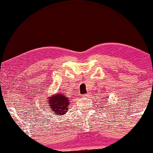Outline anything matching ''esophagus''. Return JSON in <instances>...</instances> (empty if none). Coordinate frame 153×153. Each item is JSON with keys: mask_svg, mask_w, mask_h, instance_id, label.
Instances as JSON below:
<instances>
[{"mask_svg": "<svg viewBox=\"0 0 153 153\" xmlns=\"http://www.w3.org/2000/svg\"><path fill=\"white\" fill-rule=\"evenodd\" d=\"M89 93H87V94H84V95H82V97H89Z\"/></svg>", "mask_w": 153, "mask_h": 153, "instance_id": "esophagus-1", "label": "esophagus"}]
</instances>
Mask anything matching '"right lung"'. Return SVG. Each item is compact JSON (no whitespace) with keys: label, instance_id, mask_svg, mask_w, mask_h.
I'll return each instance as SVG.
<instances>
[{"label":"right lung","instance_id":"right-lung-1","mask_svg":"<svg viewBox=\"0 0 153 153\" xmlns=\"http://www.w3.org/2000/svg\"><path fill=\"white\" fill-rule=\"evenodd\" d=\"M48 103L49 110L54 113L55 116L64 115L69 108V99L61 93H58L49 98Z\"/></svg>","mask_w":153,"mask_h":153}]
</instances>
